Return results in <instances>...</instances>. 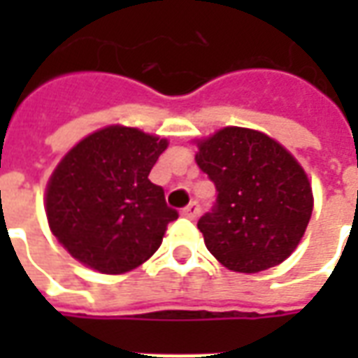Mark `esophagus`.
I'll list each match as a JSON object with an SVG mask.
<instances>
[{"label": "esophagus", "instance_id": "esophagus-1", "mask_svg": "<svg viewBox=\"0 0 358 358\" xmlns=\"http://www.w3.org/2000/svg\"><path fill=\"white\" fill-rule=\"evenodd\" d=\"M197 215H199V205H197L195 201H192L189 205H187V207H184V209H182V217L192 218V220H194Z\"/></svg>", "mask_w": 358, "mask_h": 358}]
</instances>
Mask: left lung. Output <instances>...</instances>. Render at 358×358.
<instances>
[{
	"mask_svg": "<svg viewBox=\"0 0 358 358\" xmlns=\"http://www.w3.org/2000/svg\"><path fill=\"white\" fill-rule=\"evenodd\" d=\"M197 148L195 161L218 192L197 222L213 257L245 274L284 263L313 215L303 166L276 140L240 126H226Z\"/></svg>",
	"mask_w": 358,
	"mask_h": 358,
	"instance_id": "obj_1",
	"label": "left lung"
}]
</instances>
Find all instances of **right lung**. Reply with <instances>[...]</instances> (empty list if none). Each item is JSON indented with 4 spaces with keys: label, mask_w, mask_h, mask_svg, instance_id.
Returning <instances> with one entry per match:
<instances>
[{
    "label": "right lung",
    "mask_w": 358,
    "mask_h": 358,
    "mask_svg": "<svg viewBox=\"0 0 358 358\" xmlns=\"http://www.w3.org/2000/svg\"><path fill=\"white\" fill-rule=\"evenodd\" d=\"M169 141L128 126L90 134L66 153L45 189L53 236L103 274H122L155 253L178 213L148 178Z\"/></svg>",
    "instance_id": "right-lung-1"
}]
</instances>
